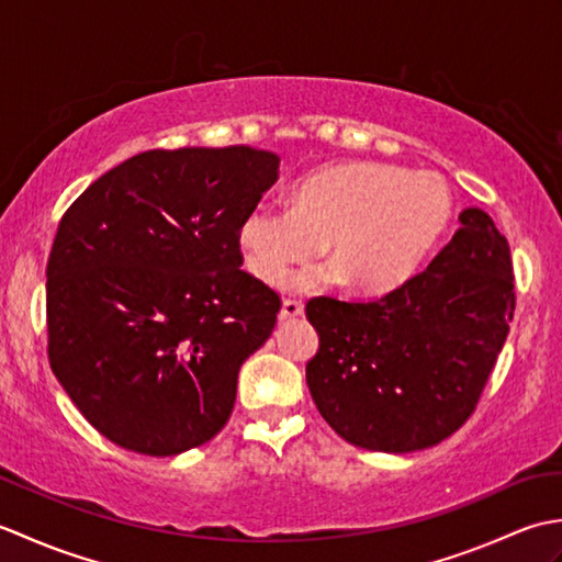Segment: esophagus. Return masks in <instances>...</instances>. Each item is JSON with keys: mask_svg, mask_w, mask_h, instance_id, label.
Returning <instances> with one entry per match:
<instances>
[{"mask_svg": "<svg viewBox=\"0 0 562 562\" xmlns=\"http://www.w3.org/2000/svg\"><path fill=\"white\" fill-rule=\"evenodd\" d=\"M304 314V304L300 300H284L282 308H280V321H288V318H296Z\"/></svg>", "mask_w": 562, "mask_h": 562, "instance_id": "esophagus-1", "label": "esophagus"}]
</instances>
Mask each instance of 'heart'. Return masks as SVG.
Returning <instances> with one entry per match:
<instances>
[{
    "instance_id": "b5f03b06",
    "label": "heart",
    "mask_w": 562,
    "mask_h": 562,
    "mask_svg": "<svg viewBox=\"0 0 562 562\" xmlns=\"http://www.w3.org/2000/svg\"><path fill=\"white\" fill-rule=\"evenodd\" d=\"M451 217V193L435 173L350 161L324 166L290 190L288 210L260 202L238 226V248L256 280L278 288L324 244L330 262L302 284L345 280L381 294L411 278Z\"/></svg>"
}]
</instances>
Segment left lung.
<instances>
[{
  "label": "left lung",
  "mask_w": 562,
  "mask_h": 562,
  "mask_svg": "<svg viewBox=\"0 0 562 562\" xmlns=\"http://www.w3.org/2000/svg\"><path fill=\"white\" fill-rule=\"evenodd\" d=\"M432 262L376 300L314 296L318 352L306 384L324 420L355 447H435L473 415L515 314L507 238L469 207Z\"/></svg>",
  "instance_id": "1"
}]
</instances>
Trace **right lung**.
<instances>
[{"mask_svg": "<svg viewBox=\"0 0 562 562\" xmlns=\"http://www.w3.org/2000/svg\"><path fill=\"white\" fill-rule=\"evenodd\" d=\"M278 154L149 149L71 202L47 258V360L113 445L173 457L229 420L280 294L241 270L238 226Z\"/></svg>", "mask_w": 562, "mask_h": 562, "instance_id": "add662e5", "label": "right lung"}]
</instances>
